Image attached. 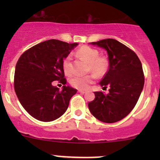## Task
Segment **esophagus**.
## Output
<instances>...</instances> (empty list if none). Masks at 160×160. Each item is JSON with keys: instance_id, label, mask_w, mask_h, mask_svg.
I'll return each mask as SVG.
<instances>
[{"instance_id": "34e87169", "label": "esophagus", "mask_w": 160, "mask_h": 160, "mask_svg": "<svg viewBox=\"0 0 160 160\" xmlns=\"http://www.w3.org/2000/svg\"><path fill=\"white\" fill-rule=\"evenodd\" d=\"M78 92H80V93H86V91H85V90H79Z\"/></svg>"}]
</instances>
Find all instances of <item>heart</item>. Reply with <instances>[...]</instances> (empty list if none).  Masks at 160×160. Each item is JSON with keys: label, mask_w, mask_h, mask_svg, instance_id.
I'll list each match as a JSON object with an SVG mask.
<instances>
[{"label": "heart", "mask_w": 160, "mask_h": 160, "mask_svg": "<svg viewBox=\"0 0 160 160\" xmlns=\"http://www.w3.org/2000/svg\"><path fill=\"white\" fill-rule=\"evenodd\" d=\"M77 55L88 62L89 70L92 71L97 76H103L108 70L109 65L108 59L105 56H99V52L96 49L90 46H82L77 50ZM70 61V56H67L62 62V69L67 75H70L72 72ZM94 74L87 76H73L70 78V83L73 88L77 89L85 90L95 79L96 76Z\"/></svg>", "instance_id": "heart-1"}]
</instances>
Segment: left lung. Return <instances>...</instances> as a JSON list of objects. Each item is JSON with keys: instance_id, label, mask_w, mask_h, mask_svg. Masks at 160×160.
I'll list each match as a JSON object with an SVG mask.
<instances>
[{"instance_id": "8db88e82", "label": "left lung", "mask_w": 160, "mask_h": 160, "mask_svg": "<svg viewBox=\"0 0 160 160\" xmlns=\"http://www.w3.org/2000/svg\"><path fill=\"white\" fill-rule=\"evenodd\" d=\"M92 45L104 48L108 54L109 69L100 85L109 93L94 92L88 103L90 111L99 121L114 123L126 117L136 104L143 89L145 77L136 53L120 42L107 38Z\"/></svg>"}]
</instances>
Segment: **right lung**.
<instances>
[{"instance_id":"right-lung-1","label":"right lung","mask_w":160,"mask_h":160,"mask_svg":"<svg viewBox=\"0 0 160 160\" xmlns=\"http://www.w3.org/2000/svg\"><path fill=\"white\" fill-rule=\"evenodd\" d=\"M77 43L50 39L24 52L15 67L14 88L25 111L41 122L59 118L68 108L77 90L66 86L62 62ZM53 81L63 84V90L52 86Z\"/></svg>"}]
</instances>
